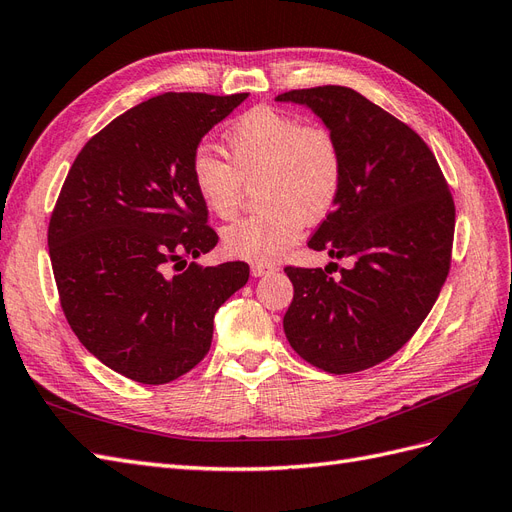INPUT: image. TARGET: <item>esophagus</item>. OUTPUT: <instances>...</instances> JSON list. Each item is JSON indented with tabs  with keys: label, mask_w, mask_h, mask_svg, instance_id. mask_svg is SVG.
<instances>
[{
	"label": "esophagus",
	"mask_w": 512,
	"mask_h": 512,
	"mask_svg": "<svg viewBox=\"0 0 512 512\" xmlns=\"http://www.w3.org/2000/svg\"><path fill=\"white\" fill-rule=\"evenodd\" d=\"M275 269H277V267L271 265V262H254V265L250 267V271H252L254 277H262V275H267V273H273Z\"/></svg>",
	"instance_id": "esophagus-1"
}]
</instances>
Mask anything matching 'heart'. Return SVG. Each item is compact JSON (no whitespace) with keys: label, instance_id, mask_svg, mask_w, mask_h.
<instances>
[{"label":"heart","instance_id":"b5f03b06","mask_svg":"<svg viewBox=\"0 0 512 512\" xmlns=\"http://www.w3.org/2000/svg\"><path fill=\"white\" fill-rule=\"evenodd\" d=\"M230 162L207 149L192 158V183L220 220L235 218L245 185L260 209L224 230L230 256L267 262L297 243L305 220L318 222L339 198L344 156L335 134L271 106H256L226 132Z\"/></svg>","mask_w":512,"mask_h":512}]
</instances>
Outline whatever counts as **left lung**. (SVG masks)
Masks as SVG:
<instances>
[{
	"label": "left lung",
	"instance_id": "8db88e82",
	"mask_svg": "<svg viewBox=\"0 0 512 512\" xmlns=\"http://www.w3.org/2000/svg\"><path fill=\"white\" fill-rule=\"evenodd\" d=\"M275 100L307 106L342 147V192L307 245L352 262L339 277L284 269L294 286L284 333L307 363L354 374L393 356L431 312L451 269L453 196L423 138L359 91L324 85Z\"/></svg>",
	"mask_w": 512,
	"mask_h": 512
}]
</instances>
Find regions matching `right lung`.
<instances>
[{
  "label": "right lung",
  "instance_id": "add662e5",
  "mask_svg": "<svg viewBox=\"0 0 512 512\" xmlns=\"http://www.w3.org/2000/svg\"><path fill=\"white\" fill-rule=\"evenodd\" d=\"M247 98L162 94L113 119L76 156L49 224L61 309L117 374L166 384L211 348L213 316L245 262L203 267L218 235L192 183L203 136Z\"/></svg>",
  "mask_w": 512,
  "mask_h": 512
}]
</instances>
